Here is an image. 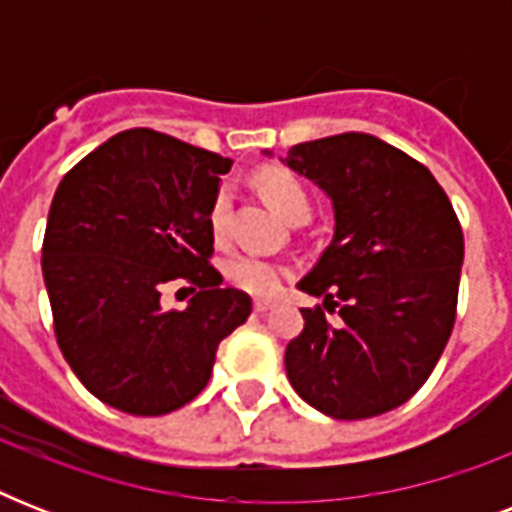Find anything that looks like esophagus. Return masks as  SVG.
Wrapping results in <instances>:
<instances>
[{
  "label": "esophagus",
  "mask_w": 512,
  "mask_h": 512,
  "mask_svg": "<svg viewBox=\"0 0 512 512\" xmlns=\"http://www.w3.org/2000/svg\"><path fill=\"white\" fill-rule=\"evenodd\" d=\"M273 303L271 300H255V311L257 313H265V311H271Z\"/></svg>",
  "instance_id": "obj_1"
}]
</instances>
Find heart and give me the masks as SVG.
<instances>
[{"mask_svg": "<svg viewBox=\"0 0 512 512\" xmlns=\"http://www.w3.org/2000/svg\"><path fill=\"white\" fill-rule=\"evenodd\" d=\"M257 185H260L265 199L271 201L273 209H279L287 220L300 215L311 217V196L305 191L303 180L292 172L263 170L257 175ZM228 217H231V191L220 188L212 199V207H209V228L217 239L228 231ZM225 276L233 287L244 289L249 295L271 297L281 289L287 271L281 265L265 260V257L252 255V252H233L225 260Z\"/></svg>", "mask_w": 512, "mask_h": 512, "instance_id": "1", "label": "heart"}]
</instances>
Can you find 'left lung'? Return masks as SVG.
I'll return each mask as SVG.
<instances>
[{"label":"left lung","mask_w":512,"mask_h":512,"mask_svg":"<svg viewBox=\"0 0 512 512\" xmlns=\"http://www.w3.org/2000/svg\"><path fill=\"white\" fill-rule=\"evenodd\" d=\"M281 162L332 199L335 236L297 287L329 313L340 305L342 319L303 308L305 329L284 353L289 382L335 420L390 412L452 335L465 257L452 201L428 167L366 132L297 143Z\"/></svg>","instance_id":"1"}]
</instances>
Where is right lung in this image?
Here are the masks:
<instances>
[{"mask_svg": "<svg viewBox=\"0 0 512 512\" xmlns=\"http://www.w3.org/2000/svg\"><path fill=\"white\" fill-rule=\"evenodd\" d=\"M231 159L164 132H119L60 180L42 244L44 287L68 366L103 404L175 412L209 382L217 345L252 313L209 265V207ZM191 280L185 312L161 287Z\"/></svg>", "mask_w": 512, "mask_h": 512, "instance_id": "1", "label": "right lung"}]
</instances>
